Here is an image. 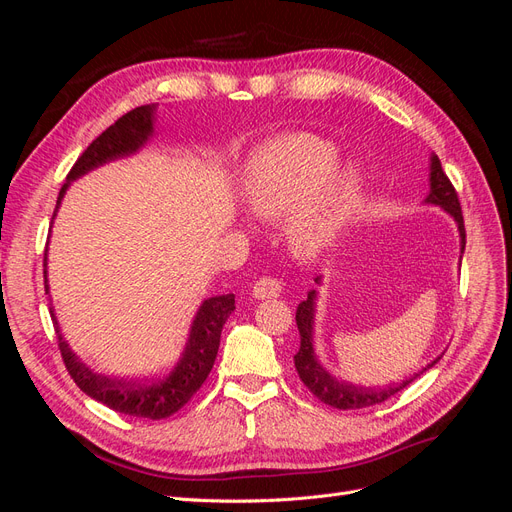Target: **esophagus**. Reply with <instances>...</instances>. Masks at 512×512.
<instances>
[{
	"mask_svg": "<svg viewBox=\"0 0 512 512\" xmlns=\"http://www.w3.org/2000/svg\"><path fill=\"white\" fill-rule=\"evenodd\" d=\"M252 294L256 299H275L282 294V282L273 280V277H260L252 288Z\"/></svg>",
	"mask_w": 512,
	"mask_h": 512,
	"instance_id": "1",
	"label": "esophagus"
}]
</instances>
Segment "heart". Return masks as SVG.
<instances>
[{
    "label": "heart",
    "instance_id": "obj_1",
    "mask_svg": "<svg viewBox=\"0 0 512 512\" xmlns=\"http://www.w3.org/2000/svg\"><path fill=\"white\" fill-rule=\"evenodd\" d=\"M335 143L305 132L273 138L254 151L243 198L260 218H286V239L299 258L314 260L342 243L361 209L363 175L335 164Z\"/></svg>",
    "mask_w": 512,
    "mask_h": 512
}]
</instances>
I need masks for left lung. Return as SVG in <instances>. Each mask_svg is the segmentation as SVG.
<instances>
[{
	"mask_svg": "<svg viewBox=\"0 0 512 512\" xmlns=\"http://www.w3.org/2000/svg\"><path fill=\"white\" fill-rule=\"evenodd\" d=\"M425 203L444 209L457 222L461 254H463V250H466V228H463L459 198H457L453 183L448 181V177L444 175L438 156H433V153L429 158V194L425 198ZM314 282L322 284V277H316ZM316 299H318V290H309L307 299L301 301L297 307V327H299V335H301V348L297 354H294V367H297L299 378L303 380V384L322 401V404H327L337 410H359V408L382 404V401L397 395L399 391H404L408 384H412L418 376L423 374V371H427L429 367H433L440 361V356H438L436 361L425 365L421 371H418V374L401 380L397 384L382 386V389H365V386H354V384L337 380L335 376L329 374L327 367H322V363L318 361L316 348H314Z\"/></svg>",
	"mask_w": 512,
	"mask_h": 512,
	"instance_id": "left-lung-1",
	"label": "left lung"
}]
</instances>
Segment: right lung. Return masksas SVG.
Wrapping results in <instances>:
<instances>
[{"mask_svg":"<svg viewBox=\"0 0 512 512\" xmlns=\"http://www.w3.org/2000/svg\"><path fill=\"white\" fill-rule=\"evenodd\" d=\"M153 134H156V104L138 106L134 111L119 117L111 128H106L96 141L83 151V156L76 160V164L68 173L66 183L61 185L57 207L53 211V220L72 181L81 179L83 175L108 162L134 156L136 151H141L151 141ZM46 258H49V250L44 252V286L46 292H49ZM232 312H235V294H222V297H211L200 303L198 312L192 320L188 342H185L177 365L166 378L156 382H128L123 378L119 380L96 374L94 369L87 367L79 356H76L64 335H61L53 307L51 318L59 339L61 359H64L68 374L85 395L100 401V404L115 412L160 421V418L175 414L188 404L192 395L207 380L209 371L215 363V356H218L222 329Z\"/></svg>","mask_w":512,"mask_h":512,"instance_id":"right-lung-1","label":"right lung"}]
</instances>
